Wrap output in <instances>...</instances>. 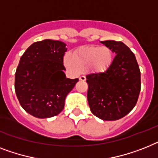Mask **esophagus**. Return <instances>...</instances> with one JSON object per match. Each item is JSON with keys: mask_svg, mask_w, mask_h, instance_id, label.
<instances>
[{"mask_svg": "<svg viewBox=\"0 0 158 158\" xmlns=\"http://www.w3.org/2000/svg\"><path fill=\"white\" fill-rule=\"evenodd\" d=\"M79 80H81V81H85L86 80V77L84 75H82V76L79 77Z\"/></svg>", "mask_w": 158, "mask_h": 158, "instance_id": "1", "label": "esophagus"}]
</instances>
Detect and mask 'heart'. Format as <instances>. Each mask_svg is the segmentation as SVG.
<instances>
[{"instance_id": "heart-1", "label": "heart", "mask_w": 158, "mask_h": 158, "mask_svg": "<svg viewBox=\"0 0 158 158\" xmlns=\"http://www.w3.org/2000/svg\"><path fill=\"white\" fill-rule=\"evenodd\" d=\"M113 52L110 48L103 46L88 45L75 50L66 58V65L75 71L86 67L92 72L106 71L113 62Z\"/></svg>"}]
</instances>
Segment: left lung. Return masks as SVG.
<instances>
[{"instance_id":"1","label":"left lung","mask_w":158,"mask_h":158,"mask_svg":"<svg viewBox=\"0 0 158 158\" xmlns=\"http://www.w3.org/2000/svg\"><path fill=\"white\" fill-rule=\"evenodd\" d=\"M114 52L111 66L104 72L86 76L91 112L105 121L118 120L136 105L140 92V70L131 49L121 41H101Z\"/></svg>"}]
</instances>
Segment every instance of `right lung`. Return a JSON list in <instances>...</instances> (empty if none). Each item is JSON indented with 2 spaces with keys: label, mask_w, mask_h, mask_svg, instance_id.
<instances>
[{
  "label": "right lung",
  "mask_w": 158,
  "mask_h": 158,
  "mask_svg": "<svg viewBox=\"0 0 158 158\" xmlns=\"http://www.w3.org/2000/svg\"><path fill=\"white\" fill-rule=\"evenodd\" d=\"M67 48L58 40L33 43L20 58L15 73V89L26 112L38 118L56 116L79 79H68L63 70Z\"/></svg>",
  "instance_id": "right-lung-1"
}]
</instances>
